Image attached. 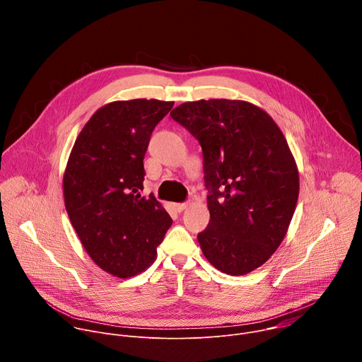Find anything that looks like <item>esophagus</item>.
<instances>
[{"label": "esophagus", "instance_id": "1", "mask_svg": "<svg viewBox=\"0 0 362 362\" xmlns=\"http://www.w3.org/2000/svg\"><path fill=\"white\" fill-rule=\"evenodd\" d=\"M187 206H189L187 203H176V204H175V209H176L177 212H183L185 209H187Z\"/></svg>", "mask_w": 362, "mask_h": 362}]
</instances>
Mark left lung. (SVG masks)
Here are the masks:
<instances>
[{
	"instance_id": "left-lung-1",
	"label": "left lung",
	"mask_w": 362,
	"mask_h": 362,
	"mask_svg": "<svg viewBox=\"0 0 362 362\" xmlns=\"http://www.w3.org/2000/svg\"><path fill=\"white\" fill-rule=\"evenodd\" d=\"M170 116L203 151L211 212L197 235L204 257L228 275L259 268L284 240L299 194L285 136L267 112L242 100L187 101Z\"/></svg>"
}]
</instances>
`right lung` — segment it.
<instances>
[{"label":"right lung","instance_id":"add662e5","mask_svg":"<svg viewBox=\"0 0 362 362\" xmlns=\"http://www.w3.org/2000/svg\"><path fill=\"white\" fill-rule=\"evenodd\" d=\"M173 105L109 103L86 123L70 153L63 179L70 222L91 259L117 278L147 269L173 222L156 197L141 196L150 136Z\"/></svg>","mask_w":362,"mask_h":362}]
</instances>
